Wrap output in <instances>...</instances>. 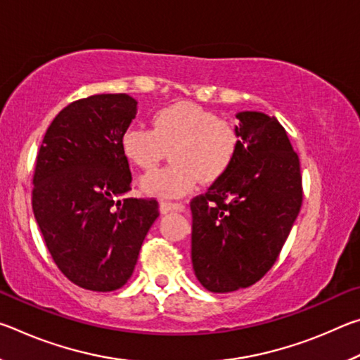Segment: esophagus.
Instances as JSON below:
<instances>
[{
	"label": "esophagus",
	"mask_w": 360,
	"mask_h": 360,
	"mask_svg": "<svg viewBox=\"0 0 360 360\" xmlns=\"http://www.w3.org/2000/svg\"><path fill=\"white\" fill-rule=\"evenodd\" d=\"M186 206L182 203H173V202H160V212L162 214H167V212L172 211H184Z\"/></svg>",
	"instance_id": "34e87169"
}]
</instances>
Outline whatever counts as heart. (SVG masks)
Segmentation results:
<instances>
[{
  "instance_id": "obj_1",
  "label": "heart",
  "mask_w": 360,
  "mask_h": 360,
  "mask_svg": "<svg viewBox=\"0 0 360 360\" xmlns=\"http://www.w3.org/2000/svg\"><path fill=\"white\" fill-rule=\"evenodd\" d=\"M238 129L193 103H174L152 114V129L131 125L120 150L131 165L150 172L172 149V165L146 176L143 191L158 198H181L202 179L216 182L233 167L241 150Z\"/></svg>"
}]
</instances>
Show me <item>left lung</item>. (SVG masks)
I'll return each instance as SVG.
<instances>
[{
	"instance_id": "1",
	"label": "left lung",
	"mask_w": 360,
	"mask_h": 360,
	"mask_svg": "<svg viewBox=\"0 0 360 360\" xmlns=\"http://www.w3.org/2000/svg\"><path fill=\"white\" fill-rule=\"evenodd\" d=\"M243 146L229 173L191 202L192 265L210 292H233L264 278L300 211V162L276 117L236 114Z\"/></svg>"
}]
</instances>
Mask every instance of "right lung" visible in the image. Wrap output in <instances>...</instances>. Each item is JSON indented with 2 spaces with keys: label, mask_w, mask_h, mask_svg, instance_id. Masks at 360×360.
<instances>
[{
  "label": "right lung",
  "mask_w": 360,
  "mask_h": 360,
  "mask_svg": "<svg viewBox=\"0 0 360 360\" xmlns=\"http://www.w3.org/2000/svg\"><path fill=\"white\" fill-rule=\"evenodd\" d=\"M136 105L127 94L70 103L49 125L36 158L34 219L58 270L79 288H122L160 214L154 198H119L131 191L120 136Z\"/></svg>",
  "instance_id": "right-lung-1"
}]
</instances>
